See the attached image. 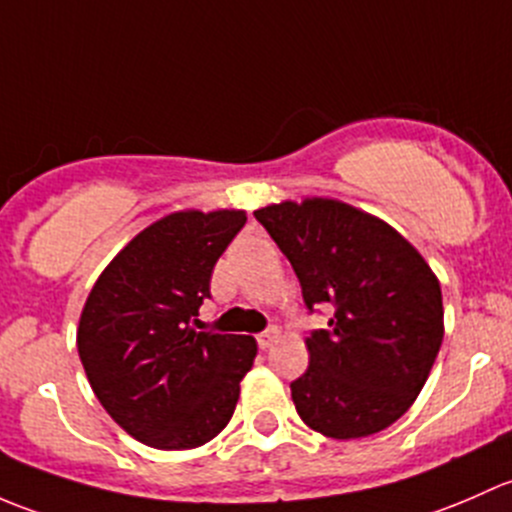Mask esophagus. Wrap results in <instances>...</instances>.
Returning a JSON list of instances; mask_svg holds the SVG:
<instances>
[{"instance_id":"esophagus-1","label":"esophagus","mask_w":512,"mask_h":512,"mask_svg":"<svg viewBox=\"0 0 512 512\" xmlns=\"http://www.w3.org/2000/svg\"><path fill=\"white\" fill-rule=\"evenodd\" d=\"M276 337H278L276 330H263V333L256 335V342H258V347H261V350H268V347L273 345V340H276Z\"/></svg>"}]
</instances>
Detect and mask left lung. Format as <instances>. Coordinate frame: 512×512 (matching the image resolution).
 Segmentation results:
<instances>
[{"instance_id": "left-lung-1", "label": "left lung", "mask_w": 512, "mask_h": 512, "mask_svg": "<svg viewBox=\"0 0 512 512\" xmlns=\"http://www.w3.org/2000/svg\"><path fill=\"white\" fill-rule=\"evenodd\" d=\"M291 261L305 308H333L305 337L308 370L291 382L300 419L330 439L377 434L414 404L441 340L444 305L429 263L382 219L337 199L256 209Z\"/></svg>"}]
</instances>
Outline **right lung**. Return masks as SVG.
Returning <instances> with one entry per match:
<instances>
[{
	"mask_svg": "<svg viewBox=\"0 0 512 512\" xmlns=\"http://www.w3.org/2000/svg\"><path fill=\"white\" fill-rule=\"evenodd\" d=\"M246 214L175 212L108 263L83 305L78 355L103 409L152 449L207 444L229 424L256 340L204 333L214 263Z\"/></svg>",
	"mask_w": 512,
	"mask_h": 512,
	"instance_id": "add662e5",
	"label": "right lung"
}]
</instances>
